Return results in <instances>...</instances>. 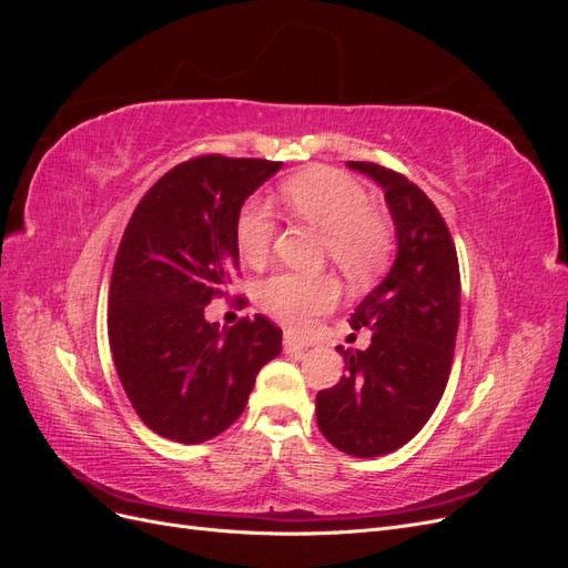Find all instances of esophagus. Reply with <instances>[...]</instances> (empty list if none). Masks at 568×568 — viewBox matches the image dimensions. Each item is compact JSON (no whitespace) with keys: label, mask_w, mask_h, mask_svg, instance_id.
Returning <instances> with one entry per match:
<instances>
[{"label":"esophagus","mask_w":568,"mask_h":568,"mask_svg":"<svg viewBox=\"0 0 568 568\" xmlns=\"http://www.w3.org/2000/svg\"><path fill=\"white\" fill-rule=\"evenodd\" d=\"M305 348H307V343L301 341L296 334H291V332L284 334V351H288V353H303Z\"/></svg>","instance_id":"esophagus-1"}]
</instances>
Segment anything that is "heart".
I'll return each mask as SVG.
<instances>
[{
    "label": "heart",
    "mask_w": 568,
    "mask_h": 568,
    "mask_svg": "<svg viewBox=\"0 0 568 568\" xmlns=\"http://www.w3.org/2000/svg\"><path fill=\"white\" fill-rule=\"evenodd\" d=\"M284 209L324 232L332 263L353 282L374 277L386 263L390 234L386 222L369 211L363 184L338 170L317 168L288 180L280 189ZM274 217L263 201H248L236 220V246L248 265H261L270 255ZM336 284L329 277H301L280 272L257 286L265 311L294 329H305L336 303Z\"/></svg>",
    "instance_id": "b5f03b06"
}]
</instances>
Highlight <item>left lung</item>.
Wrapping results in <instances>:
<instances>
[{
  "label": "left lung",
  "mask_w": 568,
  "mask_h": 568,
  "mask_svg": "<svg viewBox=\"0 0 568 568\" xmlns=\"http://www.w3.org/2000/svg\"><path fill=\"white\" fill-rule=\"evenodd\" d=\"M346 165L384 189L395 261L351 317L355 332H372L369 346L336 348L346 374L317 393L315 409L320 432L334 448L369 459L415 438L448 384L459 324V265L448 227L417 184L376 163Z\"/></svg>",
  "instance_id": "obj_1"
}]
</instances>
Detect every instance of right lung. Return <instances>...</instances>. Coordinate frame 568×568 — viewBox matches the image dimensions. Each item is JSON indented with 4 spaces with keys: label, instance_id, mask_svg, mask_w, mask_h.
Listing matches in <instances>:
<instances>
[{
    "label": "right lung",
    "instance_id": "add662e5",
    "mask_svg": "<svg viewBox=\"0 0 568 568\" xmlns=\"http://www.w3.org/2000/svg\"><path fill=\"white\" fill-rule=\"evenodd\" d=\"M282 163L201 156L165 173L136 205L109 291L113 363L140 419L196 445L230 428L255 376L282 353L267 317L234 326L205 320L239 270L242 205Z\"/></svg>",
    "mask_w": 568,
    "mask_h": 568
}]
</instances>
